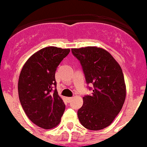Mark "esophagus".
Masks as SVG:
<instances>
[{"instance_id":"obj_1","label":"esophagus","mask_w":147,"mask_h":147,"mask_svg":"<svg viewBox=\"0 0 147 147\" xmlns=\"http://www.w3.org/2000/svg\"><path fill=\"white\" fill-rule=\"evenodd\" d=\"M72 99H73V97H67V100L68 102H70Z\"/></svg>"}]
</instances>
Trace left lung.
I'll return each instance as SVG.
<instances>
[{"mask_svg": "<svg viewBox=\"0 0 147 147\" xmlns=\"http://www.w3.org/2000/svg\"><path fill=\"white\" fill-rule=\"evenodd\" d=\"M71 51L80 61L87 83L94 86L92 95L83 98L78 118L86 129L102 130L115 120L125 101L126 85L121 67L102 48L87 46Z\"/></svg>", "mask_w": 147, "mask_h": 147, "instance_id": "1", "label": "left lung"}]
</instances>
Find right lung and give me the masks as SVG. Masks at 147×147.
Segmentation results:
<instances>
[{"instance_id": "add662e5", "label": "right lung", "mask_w": 147, "mask_h": 147, "mask_svg": "<svg viewBox=\"0 0 147 147\" xmlns=\"http://www.w3.org/2000/svg\"><path fill=\"white\" fill-rule=\"evenodd\" d=\"M70 49L49 46L40 49L27 60L19 77L20 102L27 117L43 129L57 127L65 110L57 90L55 71Z\"/></svg>"}]
</instances>
